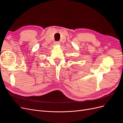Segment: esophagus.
<instances>
[{"mask_svg":"<svg viewBox=\"0 0 123 123\" xmlns=\"http://www.w3.org/2000/svg\"><path fill=\"white\" fill-rule=\"evenodd\" d=\"M55 44H59V43H60V42H59V41H57V42H55Z\"/></svg>","mask_w":123,"mask_h":123,"instance_id":"1","label":"esophagus"}]
</instances>
